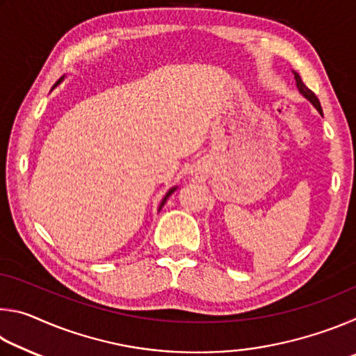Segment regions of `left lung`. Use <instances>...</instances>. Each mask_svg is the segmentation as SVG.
I'll return each mask as SVG.
<instances>
[{
    "instance_id": "8db88e82",
    "label": "left lung",
    "mask_w": 356,
    "mask_h": 356,
    "mask_svg": "<svg viewBox=\"0 0 356 356\" xmlns=\"http://www.w3.org/2000/svg\"><path fill=\"white\" fill-rule=\"evenodd\" d=\"M292 74H293V78H295V86H297V89H298V92H300L301 95H303V97H305L306 100H309V102H311V104H312V106H314V108H316V110H317L318 113H321V114H323V113H322V106H321V102H318V99L316 97V95H314V92H312V91H309V89L305 86V83H303V81H301V78H300V75L297 74V72H295V70H292Z\"/></svg>"
}]
</instances>
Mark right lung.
<instances>
[{"label": "right lung", "instance_id": "obj_1", "mask_svg": "<svg viewBox=\"0 0 356 356\" xmlns=\"http://www.w3.org/2000/svg\"><path fill=\"white\" fill-rule=\"evenodd\" d=\"M63 80H64V76H63V78H61V80H59V81H58V83L55 84V86H58V84H59V83H61ZM176 190H177V186H172V188H170V190H168V191H166V195H165V197H163V200H161V202H160V206H159V212H160V210H161V207H163V206H165V202H166V200H168V197H170V196L172 195V193H174V191H176Z\"/></svg>", "mask_w": 356, "mask_h": 356}]
</instances>
